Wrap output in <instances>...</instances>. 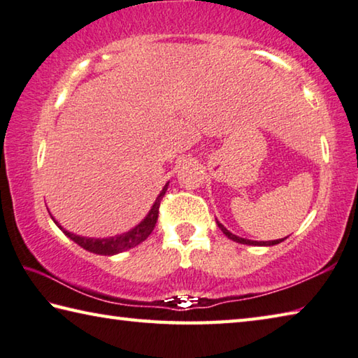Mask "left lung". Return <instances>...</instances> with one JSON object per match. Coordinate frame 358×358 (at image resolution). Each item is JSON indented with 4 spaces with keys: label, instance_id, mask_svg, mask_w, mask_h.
<instances>
[{
    "label": "left lung",
    "instance_id": "1",
    "mask_svg": "<svg viewBox=\"0 0 358 358\" xmlns=\"http://www.w3.org/2000/svg\"><path fill=\"white\" fill-rule=\"evenodd\" d=\"M217 224H218V228H220L222 231H223V234L224 236H228V239H231V241H234V242H239V243H243V245H259V247H271V245H277V243H280V242H283L285 239H277V241H268V242H258V241H250V239H242V237H239V236H236V234H233L231 233V231H228L227 228L223 227V224L220 223V222H217Z\"/></svg>",
    "mask_w": 358,
    "mask_h": 358
}]
</instances>
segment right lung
<instances>
[{
  "label": "right lung",
  "instance_id": "add662e5",
  "mask_svg": "<svg viewBox=\"0 0 358 358\" xmlns=\"http://www.w3.org/2000/svg\"><path fill=\"white\" fill-rule=\"evenodd\" d=\"M168 189V184L163 187V190L160 192V195L157 196L155 203L152 208H150L149 214L146 215V218L140 223L136 224L134 229L127 231V233L124 234H119L115 237H106V239H94V237H83V236H77L73 233H69L64 228L61 227V224L55 220L56 227H58L62 233H64L67 237H71V239L78 243L81 248L87 250V252L91 253H96V255H103V256H111V255H116V253H121L125 252V250L129 248H134L136 247L138 243L144 242L149 237V234L152 233V229L155 228V223H157V218H159V208H160V201L163 195H165V192Z\"/></svg>",
  "mask_w": 358,
  "mask_h": 358
}]
</instances>
